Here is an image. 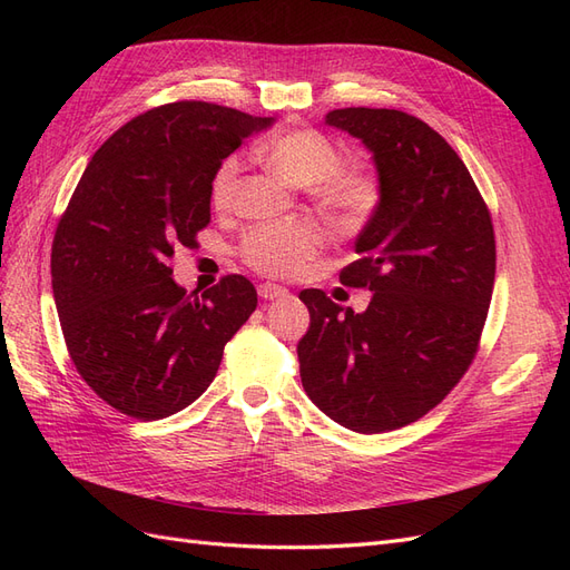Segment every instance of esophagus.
<instances>
[{"mask_svg": "<svg viewBox=\"0 0 570 570\" xmlns=\"http://www.w3.org/2000/svg\"><path fill=\"white\" fill-rule=\"evenodd\" d=\"M256 292H258V297H262V299H278V297L287 295V289L281 287V285H275V283H262L256 287Z\"/></svg>", "mask_w": 570, "mask_h": 570, "instance_id": "obj_1", "label": "esophagus"}]
</instances>
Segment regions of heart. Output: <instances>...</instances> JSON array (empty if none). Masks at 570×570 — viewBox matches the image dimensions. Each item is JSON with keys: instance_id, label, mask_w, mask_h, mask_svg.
Segmentation results:
<instances>
[{"instance_id": "b5f03b06", "label": "heart", "mask_w": 570, "mask_h": 570, "mask_svg": "<svg viewBox=\"0 0 570 570\" xmlns=\"http://www.w3.org/2000/svg\"><path fill=\"white\" fill-rule=\"evenodd\" d=\"M258 157L292 187H304L318 209L344 226L364 220L377 202V180L366 168L337 166V145L318 130L295 128L271 137L258 147ZM239 176V159H223L212 178L214 209L226 212ZM323 245V228L314 218H292L278 226L252 228L239 256L243 262L268 278H292L297 275Z\"/></svg>"}]
</instances>
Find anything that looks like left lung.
Here are the masks:
<instances>
[{
	"label": "left lung",
	"mask_w": 570,
	"mask_h": 570,
	"mask_svg": "<svg viewBox=\"0 0 570 570\" xmlns=\"http://www.w3.org/2000/svg\"><path fill=\"white\" fill-rule=\"evenodd\" d=\"M325 124L373 154L381 202L340 283L373 292L364 314L302 289V385L354 433H387L438 406L469 371L494 287V230L469 168L421 118L350 107Z\"/></svg>",
	"instance_id": "8db88e82"
}]
</instances>
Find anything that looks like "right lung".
<instances>
[{"instance_id":"1","label":"right lung","mask_w":570,"mask_h":570,"mask_svg":"<svg viewBox=\"0 0 570 570\" xmlns=\"http://www.w3.org/2000/svg\"><path fill=\"white\" fill-rule=\"evenodd\" d=\"M273 118L174 101L101 145L51 243V289L68 354L109 406L166 419L212 385L226 342L256 308L245 275L187 292L168 266L212 220V178Z\"/></svg>"}]
</instances>
